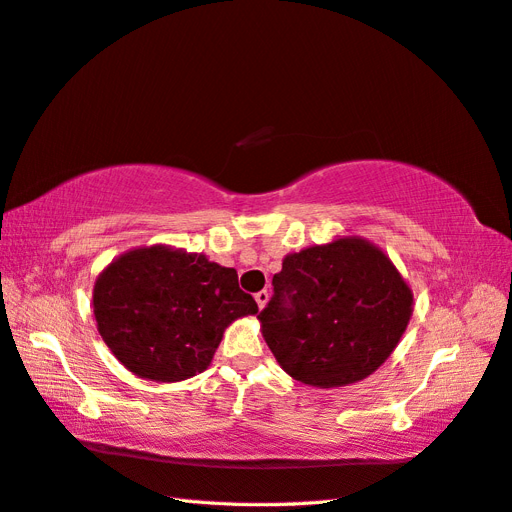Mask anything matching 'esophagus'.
Wrapping results in <instances>:
<instances>
[{"label":"esophagus","instance_id":"obj_1","mask_svg":"<svg viewBox=\"0 0 512 512\" xmlns=\"http://www.w3.org/2000/svg\"><path fill=\"white\" fill-rule=\"evenodd\" d=\"M256 302H258V309H265V304H267V300H269V293L267 291H258L256 295Z\"/></svg>","mask_w":512,"mask_h":512}]
</instances>
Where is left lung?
I'll return each instance as SVG.
<instances>
[{
	"instance_id": "obj_1",
	"label": "left lung",
	"mask_w": 512,
	"mask_h": 512,
	"mask_svg": "<svg viewBox=\"0 0 512 512\" xmlns=\"http://www.w3.org/2000/svg\"><path fill=\"white\" fill-rule=\"evenodd\" d=\"M260 331L287 374L313 388L370 377L392 355L414 295L377 245L335 238L282 260Z\"/></svg>"
}]
</instances>
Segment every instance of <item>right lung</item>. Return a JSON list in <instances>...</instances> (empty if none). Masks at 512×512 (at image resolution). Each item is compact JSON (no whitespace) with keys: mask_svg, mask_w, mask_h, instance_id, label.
Here are the masks:
<instances>
[{"mask_svg":"<svg viewBox=\"0 0 512 512\" xmlns=\"http://www.w3.org/2000/svg\"><path fill=\"white\" fill-rule=\"evenodd\" d=\"M256 313L236 269L166 245L122 254L94 285L98 333L109 350L140 379L162 383L206 370L225 328Z\"/></svg>","mask_w":512,"mask_h":512,"instance_id":"obj_1","label":"right lung"}]
</instances>
